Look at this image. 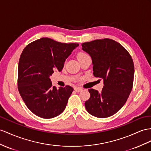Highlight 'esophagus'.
Listing matches in <instances>:
<instances>
[{
    "mask_svg": "<svg viewBox=\"0 0 151 151\" xmlns=\"http://www.w3.org/2000/svg\"><path fill=\"white\" fill-rule=\"evenodd\" d=\"M82 90H83V88H81V87H76V88H75V91L76 92H79L80 91H82Z\"/></svg>",
    "mask_w": 151,
    "mask_h": 151,
    "instance_id": "esophagus-1",
    "label": "esophagus"
}]
</instances>
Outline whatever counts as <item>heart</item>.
Returning a JSON list of instances; mask_svg holds the SVG:
<instances>
[{
  "label": "heart",
  "instance_id": "heart-1",
  "mask_svg": "<svg viewBox=\"0 0 151 151\" xmlns=\"http://www.w3.org/2000/svg\"><path fill=\"white\" fill-rule=\"evenodd\" d=\"M87 55H87V54H86V53L80 52V53L78 54V55H77V57H78V59H80V58L84 57L87 56Z\"/></svg>",
  "mask_w": 151,
  "mask_h": 151
}]
</instances>
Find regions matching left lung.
<instances>
[{
    "label": "left lung",
    "instance_id": "8db88e82",
    "mask_svg": "<svg viewBox=\"0 0 151 151\" xmlns=\"http://www.w3.org/2000/svg\"><path fill=\"white\" fill-rule=\"evenodd\" d=\"M92 59L93 75L103 80L101 92L88 89L91 97L85 103L87 111L98 118L114 115L126 103L133 88L134 68L128 52L110 39L82 44Z\"/></svg>",
    "mask_w": 151,
    "mask_h": 151
}]
</instances>
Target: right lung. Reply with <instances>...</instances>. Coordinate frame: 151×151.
<instances>
[{"mask_svg": "<svg viewBox=\"0 0 151 151\" xmlns=\"http://www.w3.org/2000/svg\"><path fill=\"white\" fill-rule=\"evenodd\" d=\"M78 45L42 37L23 50L18 63V91L26 106L38 117L52 119L65 110L73 88L67 86L57 89L50 76L62 71L65 59Z\"/></svg>", "mask_w": 151, "mask_h": 151, "instance_id": "right-lung-1", "label": "right lung"}]
</instances>
